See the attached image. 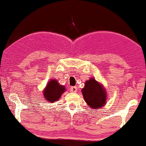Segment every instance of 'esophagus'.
<instances>
[{"mask_svg": "<svg viewBox=\"0 0 146 146\" xmlns=\"http://www.w3.org/2000/svg\"><path fill=\"white\" fill-rule=\"evenodd\" d=\"M77 87L76 86H71V88H70V90H71V92L72 93H75V92L77 91Z\"/></svg>", "mask_w": 146, "mask_h": 146, "instance_id": "esophagus-1", "label": "esophagus"}]
</instances>
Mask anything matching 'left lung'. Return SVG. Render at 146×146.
Returning a JSON list of instances; mask_svg holds the SVG:
<instances>
[{"instance_id":"left-lung-1","label":"left lung","mask_w":146,"mask_h":146,"mask_svg":"<svg viewBox=\"0 0 146 146\" xmlns=\"http://www.w3.org/2000/svg\"><path fill=\"white\" fill-rule=\"evenodd\" d=\"M85 102L95 109L102 108L106 102V92L103 87L95 79L90 78L85 83L82 90Z\"/></svg>"}]
</instances>
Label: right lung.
<instances>
[{"label":"right lung","mask_w":146,"mask_h":146,"mask_svg":"<svg viewBox=\"0 0 146 146\" xmlns=\"http://www.w3.org/2000/svg\"><path fill=\"white\" fill-rule=\"evenodd\" d=\"M64 91V86L60 85L56 80H52L48 82L44 90V98L47 102H53L58 100Z\"/></svg>","instance_id":"1"}]
</instances>
